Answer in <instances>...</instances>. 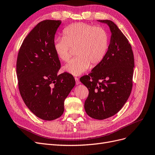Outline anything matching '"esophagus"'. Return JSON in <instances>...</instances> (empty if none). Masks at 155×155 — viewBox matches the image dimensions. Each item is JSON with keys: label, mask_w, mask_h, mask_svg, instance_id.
<instances>
[{"label": "esophagus", "mask_w": 155, "mask_h": 155, "mask_svg": "<svg viewBox=\"0 0 155 155\" xmlns=\"http://www.w3.org/2000/svg\"><path fill=\"white\" fill-rule=\"evenodd\" d=\"M74 80H75V81H76V84L78 85V84H79L80 83V81H79V79H78V77H74Z\"/></svg>", "instance_id": "esophagus-1"}]
</instances>
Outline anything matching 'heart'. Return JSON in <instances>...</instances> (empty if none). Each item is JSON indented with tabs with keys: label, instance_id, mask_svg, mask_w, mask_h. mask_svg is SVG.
<instances>
[{
	"label": "heart",
	"instance_id": "obj_1",
	"mask_svg": "<svg viewBox=\"0 0 155 155\" xmlns=\"http://www.w3.org/2000/svg\"><path fill=\"white\" fill-rule=\"evenodd\" d=\"M62 35L63 38L54 40V50L59 59L67 62L71 59V48H76L77 57L64 68L73 75L85 72L90 64L92 67L98 65L106 55L109 38L102 26L75 23L66 27Z\"/></svg>",
	"mask_w": 155,
	"mask_h": 155
}]
</instances>
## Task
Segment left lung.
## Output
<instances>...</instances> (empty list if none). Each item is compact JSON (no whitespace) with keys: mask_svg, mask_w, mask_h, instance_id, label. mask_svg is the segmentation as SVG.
I'll use <instances>...</instances> for the list:
<instances>
[{"mask_svg":"<svg viewBox=\"0 0 155 155\" xmlns=\"http://www.w3.org/2000/svg\"><path fill=\"white\" fill-rule=\"evenodd\" d=\"M99 21L109 26L112 33L107 52L80 81L89 90L85 112L91 117L102 120L115 115L128 100L133 86L134 56L128 39L113 21Z\"/></svg>","mask_w":155,"mask_h":155,"instance_id":"left-lung-1","label":"left lung"}]
</instances>
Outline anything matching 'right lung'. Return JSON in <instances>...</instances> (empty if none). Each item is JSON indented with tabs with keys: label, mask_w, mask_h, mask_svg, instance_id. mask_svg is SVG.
I'll use <instances>...</instances> for the list:
<instances>
[{
	"label": "right lung",
	"mask_w": 155,
	"mask_h": 155,
	"mask_svg": "<svg viewBox=\"0 0 155 155\" xmlns=\"http://www.w3.org/2000/svg\"><path fill=\"white\" fill-rule=\"evenodd\" d=\"M61 24L52 20L38 23L24 39L16 61L21 98L34 115L46 121L62 116L64 100L75 85L71 74H57L61 62L54 41Z\"/></svg>",
	"instance_id": "obj_1"
}]
</instances>
